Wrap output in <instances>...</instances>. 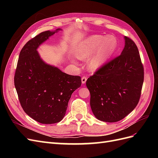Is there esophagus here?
Wrapping results in <instances>:
<instances>
[{"instance_id":"34e87169","label":"esophagus","mask_w":158,"mask_h":158,"mask_svg":"<svg viewBox=\"0 0 158 158\" xmlns=\"http://www.w3.org/2000/svg\"><path fill=\"white\" fill-rule=\"evenodd\" d=\"M86 80H87V77H85V76H83L82 78V84H85L86 82Z\"/></svg>"}]
</instances>
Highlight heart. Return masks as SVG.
Segmentation results:
<instances>
[{
  "label": "heart",
  "instance_id": "obj_1",
  "mask_svg": "<svg viewBox=\"0 0 158 158\" xmlns=\"http://www.w3.org/2000/svg\"><path fill=\"white\" fill-rule=\"evenodd\" d=\"M117 48L116 37L109 35H94L84 40L76 47L75 55L80 59H87L91 71L101 69L111 58Z\"/></svg>",
  "mask_w": 158,
  "mask_h": 158
}]
</instances>
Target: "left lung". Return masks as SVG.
<instances>
[{"label": "left lung", "instance_id": "left-lung-1", "mask_svg": "<svg viewBox=\"0 0 158 158\" xmlns=\"http://www.w3.org/2000/svg\"><path fill=\"white\" fill-rule=\"evenodd\" d=\"M121 54L104 64L86 81L90 106L98 120L121 121L139 102L144 68L135 43L126 36Z\"/></svg>", "mask_w": 158, "mask_h": 158}]
</instances>
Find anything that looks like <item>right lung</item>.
Segmentation results:
<instances>
[{"label": "right lung", "mask_w": 158, "mask_h": 158, "mask_svg": "<svg viewBox=\"0 0 158 158\" xmlns=\"http://www.w3.org/2000/svg\"><path fill=\"white\" fill-rule=\"evenodd\" d=\"M60 30L41 32L27 41L20 52L14 75V85L23 111L42 124L59 123L63 118L72 94L82 84L80 76L67 74L45 63L37 51Z\"/></svg>", "instance_id": "right-lung-1"}]
</instances>
